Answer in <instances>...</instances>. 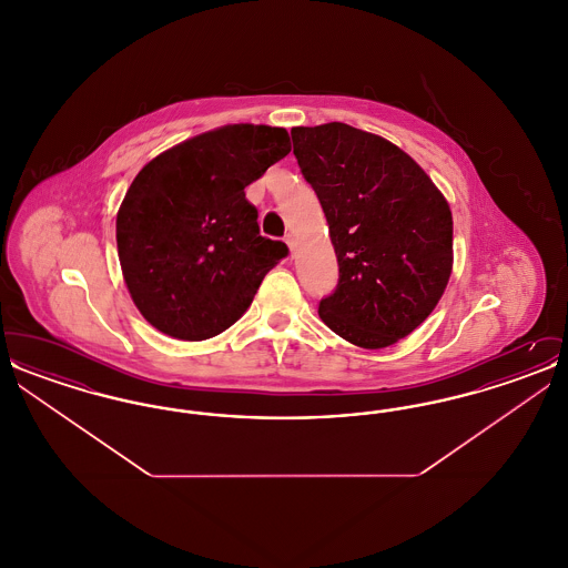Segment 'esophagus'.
<instances>
[{"instance_id":"obj_1","label":"esophagus","mask_w":568,"mask_h":568,"mask_svg":"<svg viewBox=\"0 0 568 568\" xmlns=\"http://www.w3.org/2000/svg\"><path fill=\"white\" fill-rule=\"evenodd\" d=\"M285 243H287L290 251H292V255H294V251H296V241H294V236H292V234H287V236H285Z\"/></svg>"}]
</instances>
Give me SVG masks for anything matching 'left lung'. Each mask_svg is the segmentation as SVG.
I'll list each match as a JSON object with an SVG mask.
<instances>
[{"label": "left lung", "instance_id": "obj_1", "mask_svg": "<svg viewBox=\"0 0 568 568\" xmlns=\"http://www.w3.org/2000/svg\"><path fill=\"white\" fill-rule=\"evenodd\" d=\"M294 155L324 209L338 283L320 317L341 338L383 349L424 324L454 264L443 193L405 151L345 123L294 128Z\"/></svg>", "mask_w": 568, "mask_h": 568}]
</instances>
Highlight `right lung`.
<instances>
[{"instance_id":"right-lung-1","label":"right lung","mask_w":568,"mask_h":568,"mask_svg":"<svg viewBox=\"0 0 568 568\" xmlns=\"http://www.w3.org/2000/svg\"><path fill=\"white\" fill-rule=\"evenodd\" d=\"M292 151L268 125H225L146 163L116 215L123 278L142 317L181 341H204L243 317L290 248L260 236L244 187Z\"/></svg>"}]
</instances>
